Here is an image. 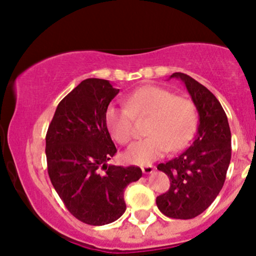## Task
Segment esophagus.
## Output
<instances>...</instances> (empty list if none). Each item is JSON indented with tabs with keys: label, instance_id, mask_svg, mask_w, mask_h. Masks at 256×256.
<instances>
[{
	"label": "esophagus",
	"instance_id": "obj_1",
	"mask_svg": "<svg viewBox=\"0 0 256 256\" xmlns=\"http://www.w3.org/2000/svg\"><path fill=\"white\" fill-rule=\"evenodd\" d=\"M142 171H143L145 174H152L154 171V168L151 166H143V168H142Z\"/></svg>",
	"mask_w": 256,
	"mask_h": 256
}]
</instances>
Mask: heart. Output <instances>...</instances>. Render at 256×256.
Here are the masks:
<instances>
[{"mask_svg":"<svg viewBox=\"0 0 256 256\" xmlns=\"http://www.w3.org/2000/svg\"><path fill=\"white\" fill-rule=\"evenodd\" d=\"M135 117H150L146 124L148 137L128 148L124 160L134 166H150L168 151L182 150L196 128V110L188 99L174 96L160 86H144L134 90L128 106L110 105L106 124L119 144H128L134 137Z\"/></svg>","mask_w":256,"mask_h":256,"instance_id":"1","label":"heart"}]
</instances>
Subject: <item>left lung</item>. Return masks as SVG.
Masks as SVG:
<instances>
[{"instance_id":"1","label":"left lung","mask_w":256,"mask_h":256,"mask_svg":"<svg viewBox=\"0 0 256 256\" xmlns=\"http://www.w3.org/2000/svg\"><path fill=\"white\" fill-rule=\"evenodd\" d=\"M171 78L184 82L200 122L192 144L178 157L158 164L170 188L156 203L168 218L189 220L202 214L221 192L232 158V134L224 110L206 87L184 73Z\"/></svg>"}]
</instances>
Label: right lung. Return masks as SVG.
<instances>
[{"label":"right lung","instance_id":"obj_1","mask_svg":"<svg viewBox=\"0 0 256 256\" xmlns=\"http://www.w3.org/2000/svg\"><path fill=\"white\" fill-rule=\"evenodd\" d=\"M119 93L108 80H84L58 105L46 134L48 174L74 218L104 226L124 214L125 188L142 177L138 166H108L117 148L106 110Z\"/></svg>","mask_w":256,"mask_h":256}]
</instances>
